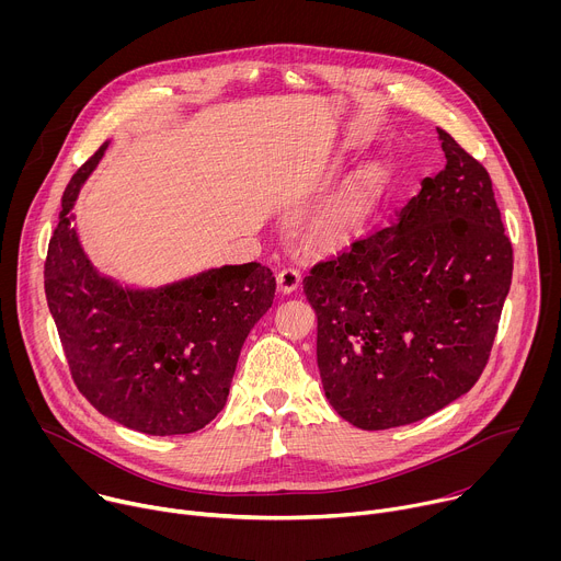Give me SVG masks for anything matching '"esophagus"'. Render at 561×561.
<instances>
[{
  "label": "esophagus",
  "instance_id": "1",
  "mask_svg": "<svg viewBox=\"0 0 561 561\" xmlns=\"http://www.w3.org/2000/svg\"><path fill=\"white\" fill-rule=\"evenodd\" d=\"M299 282H301V275H299V271L293 268V266L282 268V271L277 273V288H279V293H284V295L295 293L297 286H299Z\"/></svg>",
  "mask_w": 561,
  "mask_h": 561
}]
</instances>
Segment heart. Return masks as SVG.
Masks as SVG:
<instances>
[{
	"label": "heart",
	"instance_id": "1",
	"mask_svg": "<svg viewBox=\"0 0 561 561\" xmlns=\"http://www.w3.org/2000/svg\"><path fill=\"white\" fill-rule=\"evenodd\" d=\"M377 197V188L370 180L353 182L327 210L319 213L310 226V234L317 244L340 247L364 224Z\"/></svg>",
	"mask_w": 561,
	"mask_h": 561
}]
</instances>
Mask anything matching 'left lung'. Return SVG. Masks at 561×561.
I'll return each instance as SVG.
<instances>
[{"label":"left lung","mask_w":561,"mask_h":561,"mask_svg":"<svg viewBox=\"0 0 561 561\" xmlns=\"http://www.w3.org/2000/svg\"><path fill=\"white\" fill-rule=\"evenodd\" d=\"M446 167L397 217L304 277L331 407L357 428L420 422L482 375L513 277L489 171L437 128Z\"/></svg>","instance_id":"8db88e82"}]
</instances>
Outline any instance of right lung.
I'll return each instance as SVG.
<instances>
[{"label":"right lung","mask_w":561,"mask_h":561,"mask_svg":"<svg viewBox=\"0 0 561 561\" xmlns=\"http://www.w3.org/2000/svg\"><path fill=\"white\" fill-rule=\"evenodd\" d=\"M106 146L64 191L44 264L48 308L72 381L102 415L146 435H188L224 409L239 353L273 306L275 277L257 262L144 290L100 275L70 210Z\"/></svg>","instance_id":"1"}]
</instances>
